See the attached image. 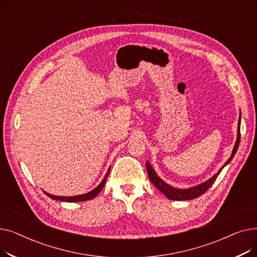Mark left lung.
Returning a JSON list of instances; mask_svg holds the SVG:
<instances>
[{"instance_id":"8db88e82","label":"left lung","mask_w":257,"mask_h":257,"mask_svg":"<svg viewBox=\"0 0 257 257\" xmlns=\"http://www.w3.org/2000/svg\"><path fill=\"white\" fill-rule=\"evenodd\" d=\"M240 142V113H239V117H238V125H237V136H236V141L233 147L232 153L230 155V157L228 158V160L223 165V167L215 173L212 177H210L209 179H207L206 181L202 182L198 185H195L193 187H188V188H178V187H174L170 184H168L167 182H165L163 179H161L158 175L156 174V172L154 171V169L152 168V166L150 165L149 161H146V167H147V171H148V175H149V179L152 181V183L156 186V188L166 195V197L170 200H176V201H183V200H192L195 199L199 196H201L202 194H204L208 188L213 184V182L215 181V179L218 178L219 174L221 173V171L224 169V167H226L230 161L232 160V158L234 157L237 149H238V145Z\"/></svg>"}]
</instances>
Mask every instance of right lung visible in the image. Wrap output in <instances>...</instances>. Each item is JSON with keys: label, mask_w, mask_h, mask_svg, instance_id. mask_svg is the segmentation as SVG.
<instances>
[{"label": "right lung", "mask_w": 257, "mask_h": 257, "mask_svg": "<svg viewBox=\"0 0 257 257\" xmlns=\"http://www.w3.org/2000/svg\"><path fill=\"white\" fill-rule=\"evenodd\" d=\"M109 172H110V168L108 169V171H107V173H106V175H105V177L103 178V180L101 181V183H100L96 188H93L92 191H90V192H88V193H86V194H83V195L64 197V196L51 195V194H49V193H47V192H45V191H44V192H45V194H46L49 198H51V199H53V200H57V201H63V202H82V201H87V200H90V199L96 197V196L102 191V188L104 187V185H105V183H106V179H107V177H108V175H109Z\"/></svg>", "instance_id": "1"}]
</instances>
